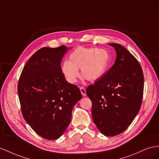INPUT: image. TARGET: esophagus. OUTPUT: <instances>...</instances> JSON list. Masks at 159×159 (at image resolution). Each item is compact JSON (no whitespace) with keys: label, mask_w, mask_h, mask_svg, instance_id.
I'll return each instance as SVG.
<instances>
[{"label":"esophagus","mask_w":159,"mask_h":159,"mask_svg":"<svg viewBox=\"0 0 159 159\" xmlns=\"http://www.w3.org/2000/svg\"><path fill=\"white\" fill-rule=\"evenodd\" d=\"M80 92H81V94H82V95L83 97H85L86 95H87V93H86V90L84 87H80Z\"/></svg>","instance_id":"esophagus-1"}]
</instances>
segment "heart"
I'll return each instance as SVG.
<instances>
[{
    "label": "heart",
    "mask_w": 159,
    "mask_h": 159,
    "mask_svg": "<svg viewBox=\"0 0 159 159\" xmlns=\"http://www.w3.org/2000/svg\"><path fill=\"white\" fill-rule=\"evenodd\" d=\"M111 61L107 50L97 48L76 47L69 55V61L63 62L61 71L70 83H75L81 75L89 81H95L105 73Z\"/></svg>",
    "instance_id": "obj_1"
}]
</instances>
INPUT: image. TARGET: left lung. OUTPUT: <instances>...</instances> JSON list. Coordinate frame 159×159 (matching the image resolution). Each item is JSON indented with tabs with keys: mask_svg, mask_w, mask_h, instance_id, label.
<instances>
[{
	"mask_svg": "<svg viewBox=\"0 0 159 159\" xmlns=\"http://www.w3.org/2000/svg\"><path fill=\"white\" fill-rule=\"evenodd\" d=\"M115 64L86 90L92 101L93 120L102 134L112 137L129 127L141 107L144 75L141 66L122 45L111 43Z\"/></svg>",
	"mask_w": 159,
	"mask_h": 159,
	"instance_id": "8db88e82",
	"label": "left lung"
}]
</instances>
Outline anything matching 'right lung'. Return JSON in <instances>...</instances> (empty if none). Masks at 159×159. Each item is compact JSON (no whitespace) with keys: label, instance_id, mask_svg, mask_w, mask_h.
<instances>
[{"label":"right lung","instance_id":"obj_1","mask_svg":"<svg viewBox=\"0 0 159 159\" xmlns=\"http://www.w3.org/2000/svg\"><path fill=\"white\" fill-rule=\"evenodd\" d=\"M69 47H43L27 61L18 83L22 114L36 133L55 140L70 124L72 111L82 98L77 86L68 83L61 63Z\"/></svg>","mask_w":159,"mask_h":159}]
</instances>
